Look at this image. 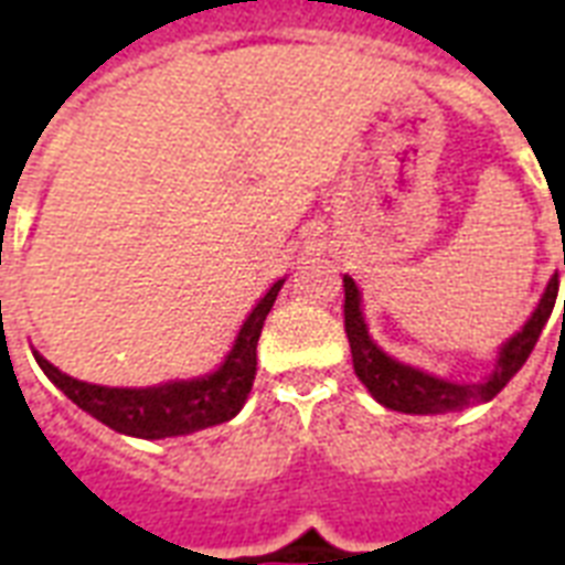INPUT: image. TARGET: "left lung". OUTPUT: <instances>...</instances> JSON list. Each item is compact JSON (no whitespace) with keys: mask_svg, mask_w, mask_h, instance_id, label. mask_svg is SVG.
Wrapping results in <instances>:
<instances>
[{"mask_svg":"<svg viewBox=\"0 0 565 565\" xmlns=\"http://www.w3.org/2000/svg\"><path fill=\"white\" fill-rule=\"evenodd\" d=\"M565 266V260H563ZM557 275L551 278L545 294L539 299L536 311L530 320L521 326V332L509 338L500 353H497L494 371L482 380V383H455V380L434 377L428 371L404 365L398 359L383 353L374 338L367 335L365 315H362V294H359L356 281L344 275V329L347 341H350V353H353V371L356 377L365 383V388L380 401L383 407L398 413H413V416H440V413H458L476 404L491 401L500 388L515 377L521 365L527 362L533 353L542 329L548 323L554 302H557ZM565 320V305H563Z\"/></svg>","mask_w":565,"mask_h":565,"instance_id":"8db88e82","label":"left lung"}]
</instances>
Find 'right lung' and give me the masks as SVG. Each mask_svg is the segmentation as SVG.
I'll return each instance as SVG.
<instances>
[{
	"mask_svg": "<svg viewBox=\"0 0 565 565\" xmlns=\"http://www.w3.org/2000/svg\"><path fill=\"white\" fill-rule=\"evenodd\" d=\"M284 281H275L260 302L250 308L239 335L230 347L215 371L194 380H170L146 388L95 386L77 377L62 374L47 359L38 356V365L56 386L68 395L81 411L104 422L107 428L140 440H164V437H185L203 431L221 422H230L242 411L248 398L250 383L257 374V341H260L266 315L275 305V296Z\"/></svg>",
	"mask_w": 565,
	"mask_h": 565,
	"instance_id": "add662e5",
	"label": "right lung"
}]
</instances>
